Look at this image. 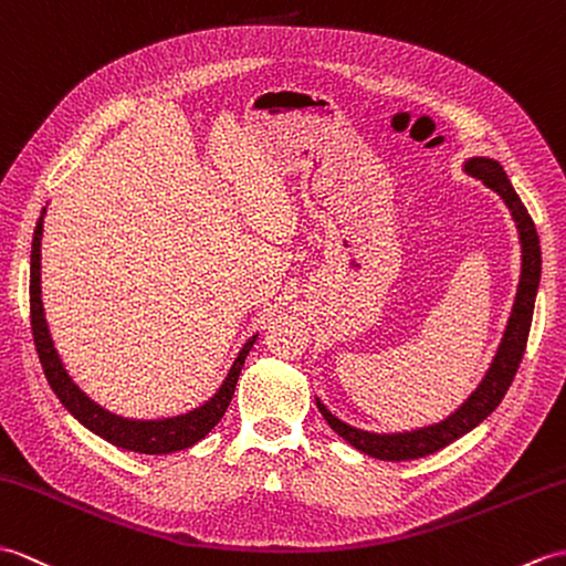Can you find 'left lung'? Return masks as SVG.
Returning <instances> with one entry per match:
<instances>
[{
	"instance_id": "8db88e82",
	"label": "left lung",
	"mask_w": 566,
	"mask_h": 566,
	"mask_svg": "<svg viewBox=\"0 0 566 566\" xmlns=\"http://www.w3.org/2000/svg\"><path fill=\"white\" fill-rule=\"evenodd\" d=\"M464 171L472 174L474 179H480L484 186H489L492 191H496L501 198H504L506 208L511 210V218L516 222L518 240H521V279H518L516 300H513L511 317L506 322L504 336H501L496 356L492 358V363H489V370L484 373L482 382L476 385L474 392L464 399L453 413H448L443 421L421 426V429H411V431L375 433V431L356 429V426L334 417V413L317 399V409L322 411L326 423H329L346 443H350L356 450H360V453H366L370 458L395 460V462L417 460L423 455H431L436 450L458 441L460 436L470 433L474 426H480L489 413L501 405V399H504L506 389L513 382V375H516L521 366L525 344H528L535 295L539 285V266H543L533 218L521 203L518 193L513 191L504 167H501L496 159L470 157L464 161Z\"/></svg>"
}]
</instances>
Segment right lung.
<instances>
[{
	"mask_svg": "<svg viewBox=\"0 0 566 566\" xmlns=\"http://www.w3.org/2000/svg\"><path fill=\"white\" fill-rule=\"evenodd\" d=\"M43 218H45V208L41 210V218L35 222L33 244H31V329H33L38 358H41L45 378L50 387H53L57 399L65 405V409L72 413V417L82 426H86L92 433L102 436L111 446L133 450V453L167 455L203 441V438L216 429L218 421L224 417V411H228L237 380H240V373L244 368V360L259 334L251 336L242 346L240 354H237L232 368L228 370V378L222 380L218 392L191 411L177 413V417H161V419H128V417H120V413L104 409L70 378L65 363H62V358L57 356L53 336H50V329H48L45 310L41 300Z\"/></svg>",
	"mask_w": 566,
	"mask_h": 566,
	"instance_id": "right-lung-1",
	"label": "right lung"
}]
</instances>
